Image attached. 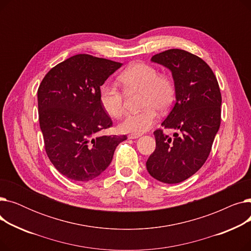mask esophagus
I'll list each match as a JSON object with an SVG mask.
<instances>
[{
    "label": "esophagus",
    "mask_w": 251,
    "mask_h": 251,
    "mask_svg": "<svg viewBox=\"0 0 251 251\" xmlns=\"http://www.w3.org/2000/svg\"><path fill=\"white\" fill-rule=\"evenodd\" d=\"M138 137H140V134H129L128 135L129 139H136Z\"/></svg>",
    "instance_id": "obj_1"
}]
</instances>
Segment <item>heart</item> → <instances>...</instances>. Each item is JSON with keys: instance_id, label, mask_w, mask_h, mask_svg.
Listing matches in <instances>:
<instances>
[{"instance_id": "1", "label": "heart", "mask_w": 251, "mask_h": 251, "mask_svg": "<svg viewBox=\"0 0 251 251\" xmlns=\"http://www.w3.org/2000/svg\"><path fill=\"white\" fill-rule=\"evenodd\" d=\"M118 81L127 94L141 92V108L139 113L129 115L119 125L126 133L140 134L150 130L155 123L157 112H166L176 98V86L173 78L161 74L152 65L135 63L118 77ZM100 103L108 115L120 119L126 113L125 96L113 85H103L100 94Z\"/></svg>"}]
</instances>
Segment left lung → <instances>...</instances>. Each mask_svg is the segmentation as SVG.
Listing matches in <instances>:
<instances>
[{
  "instance_id": "1",
  "label": "left lung",
  "mask_w": 251,
  "mask_h": 251,
  "mask_svg": "<svg viewBox=\"0 0 251 251\" xmlns=\"http://www.w3.org/2000/svg\"><path fill=\"white\" fill-rule=\"evenodd\" d=\"M151 61L172 72L176 101L163 128L178 130L172 139L155 130V150L147 162L151 176L163 183L188 179L205 163L221 125L222 96L209 66L189 51L171 49Z\"/></svg>"
}]
</instances>
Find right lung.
I'll use <instances>...</instances> for the list:
<instances>
[{"instance_id":"obj_1","label":"right lung","mask_w":251,"mask_h":251,"mask_svg":"<svg viewBox=\"0 0 251 251\" xmlns=\"http://www.w3.org/2000/svg\"><path fill=\"white\" fill-rule=\"evenodd\" d=\"M121 63L86 54L51 68L37 90L38 119L50 161L67 178L87 182L100 175L126 135H99L113 125L100 100V86Z\"/></svg>"}]
</instances>
